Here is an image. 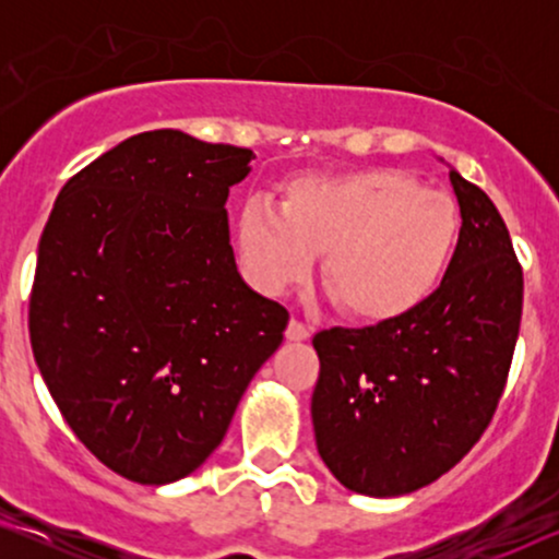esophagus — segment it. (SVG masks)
Wrapping results in <instances>:
<instances>
[{"mask_svg":"<svg viewBox=\"0 0 559 559\" xmlns=\"http://www.w3.org/2000/svg\"><path fill=\"white\" fill-rule=\"evenodd\" d=\"M310 338V328L300 323V320L293 318L287 325V341H308Z\"/></svg>","mask_w":559,"mask_h":559,"instance_id":"1","label":"esophagus"}]
</instances>
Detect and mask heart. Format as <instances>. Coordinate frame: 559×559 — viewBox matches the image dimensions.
Returning a JSON list of instances; mask_svg holds the SVG:
<instances>
[{"instance_id": "obj_1", "label": "heart", "mask_w": 559, "mask_h": 559, "mask_svg": "<svg viewBox=\"0 0 559 559\" xmlns=\"http://www.w3.org/2000/svg\"><path fill=\"white\" fill-rule=\"evenodd\" d=\"M457 234L453 198L384 167L295 180L282 209L249 201L236 226L241 270L259 293L282 295L323 254L331 300L369 323L407 316L438 289Z\"/></svg>"}]
</instances>
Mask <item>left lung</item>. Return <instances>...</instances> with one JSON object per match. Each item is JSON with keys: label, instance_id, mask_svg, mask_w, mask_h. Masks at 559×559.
Listing matches in <instances>:
<instances>
[{"label": "left lung", "instance_id": "1", "mask_svg": "<svg viewBox=\"0 0 559 559\" xmlns=\"http://www.w3.org/2000/svg\"><path fill=\"white\" fill-rule=\"evenodd\" d=\"M461 234L440 287L407 316L312 338V427L348 491L402 496L438 480L480 440L507 386L524 277L484 190L450 170Z\"/></svg>", "mask_w": 559, "mask_h": 559}]
</instances>
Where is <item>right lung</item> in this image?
Segmentation results:
<instances>
[{
	"label": "right lung",
	"instance_id": "1",
	"mask_svg": "<svg viewBox=\"0 0 559 559\" xmlns=\"http://www.w3.org/2000/svg\"><path fill=\"white\" fill-rule=\"evenodd\" d=\"M254 152L178 129L75 173L37 247L29 343L60 415L119 476L163 486L221 445L289 312L228 243V188Z\"/></svg>",
	"mask_w": 559,
	"mask_h": 559
}]
</instances>
